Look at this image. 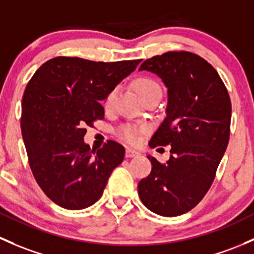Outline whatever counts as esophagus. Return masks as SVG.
Masks as SVG:
<instances>
[{"instance_id": "esophagus-1", "label": "esophagus", "mask_w": 254, "mask_h": 254, "mask_svg": "<svg viewBox=\"0 0 254 254\" xmlns=\"http://www.w3.org/2000/svg\"><path fill=\"white\" fill-rule=\"evenodd\" d=\"M140 152L138 151H135V149L132 148H127V151H125V157L127 158H132V157H138L140 156Z\"/></svg>"}]
</instances>
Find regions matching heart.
Here are the masks:
<instances>
[{
    "instance_id": "heart-1",
    "label": "heart",
    "mask_w": 254,
    "mask_h": 254,
    "mask_svg": "<svg viewBox=\"0 0 254 254\" xmlns=\"http://www.w3.org/2000/svg\"><path fill=\"white\" fill-rule=\"evenodd\" d=\"M135 89L137 91L140 97H145V96L149 95L152 92L156 91H161V86L157 84L154 80L149 79V78H138L135 81ZM162 92V91H161ZM117 95H118V90L113 89L108 95L106 96L105 102H103V106L107 111H111L113 109L114 105H116V100H117ZM138 132L140 130H137L134 127H130V125H124L118 130V135L123 140L127 141L130 143H136L138 141Z\"/></svg>"
}]
</instances>
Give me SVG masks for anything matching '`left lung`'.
<instances>
[{"mask_svg":"<svg viewBox=\"0 0 254 254\" xmlns=\"http://www.w3.org/2000/svg\"><path fill=\"white\" fill-rule=\"evenodd\" d=\"M138 70L158 75L168 89L167 117L149 146H172L165 164L147 156L152 170L138 183V196L156 214L176 217L196 207L212 186L230 137L231 101L218 71L194 53L170 51Z\"/></svg>","mask_w":254,"mask_h":254,"instance_id":"8db88e82","label":"left lung"}]
</instances>
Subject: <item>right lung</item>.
Instances as JSON below:
<instances>
[{"instance_id": "right-lung-1", "label": "right lung", "mask_w": 254, "mask_h": 254, "mask_svg": "<svg viewBox=\"0 0 254 254\" xmlns=\"http://www.w3.org/2000/svg\"><path fill=\"white\" fill-rule=\"evenodd\" d=\"M141 60L93 62L56 57L42 64L21 101V135L36 183L51 201L84 209L102 196L125 148L108 140L100 149L84 142L86 127L103 119L101 101Z\"/></svg>"}]
</instances>
